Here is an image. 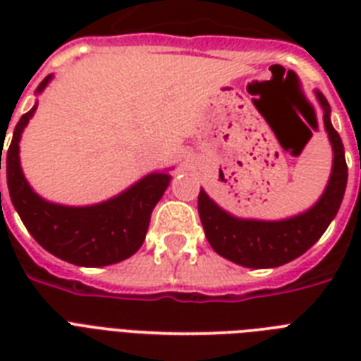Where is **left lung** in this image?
<instances>
[{
	"label": "left lung",
	"mask_w": 361,
	"mask_h": 361,
	"mask_svg": "<svg viewBox=\"0 0 361 361\" xmlns=\"http://www.w3.org/2000/svg\"><path fill=\"white\" fill-rule=\"evenodd\" d=\"M314 95L324 112L322 120L334 152V163L322 197L307 212L281 221L241 219L219 208L206 191L200 189L198 215L204 234L214 251L226 260L258 269L283 266L313 247L339 212L348 178L345 147L341 136L331 125L330 104L320 92H314Z\"/></svg>",
	"instance_id": "left-lung-1"
}]
</instances>
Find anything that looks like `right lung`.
<instances>
[{
	"mask_svg": "<svg viewBox=\"0 0 361 361\" xmlns=\"http://www.w3.org/2000/svg\"><path fill=\"white\" fill-rule=\"evenodd\" d=\"M50 80L52 75L39 84L35 93H41ZM35 110L37 104L20 118L7 149L8 195L27 232L54 257L86 268L109 266L135 255L146 240L153 208L172 176L152 172L118 197L92 206L48 202L31 189L20 166V138ZM1 155L3 149L0 170Z\"/></svg>",
	"mask_w": 361,
	"mask_h": 361,
	"instance_id": "obj_1",
	"label": "right lung"
}]
</instances>
